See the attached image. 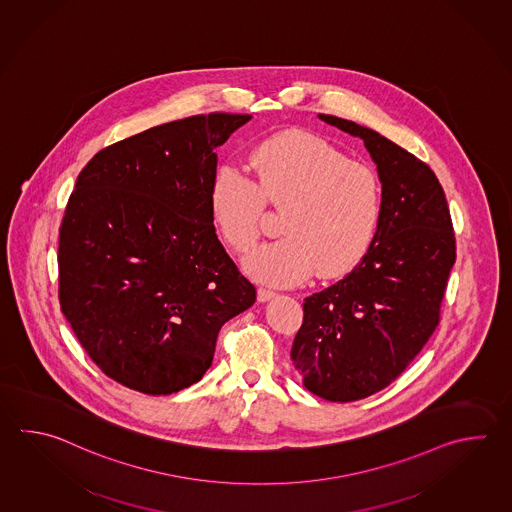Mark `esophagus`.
<instances>
[{
	"label": "esophagus",
	"mask_w": 512,
	"mask_h": 512,
	"mask_svg": "<svg viewBox=\"0 0 512 512\" xmlns=\"http://www.w3.org/2000/svg\"><path fill=\"white\" fill-rule=\"evenodd\" d=\"M273 297H275V292L268 290V288H259V290H257V301H259V303H266V301H270Z\"/></svg>",
	"instance_id": "34e87169"
}]
</instances>
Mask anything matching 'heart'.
Segmentation results:
<instances>
[{"mask_svg":"<svg viewBox=\"0 0 512 512\" xmlns=\"http://www.w3.org/2000/svg\"><path fill=\"white\" fill-rule=\"evenodd\" d=\"M246 175L220 164L209 182V211L233 250L250 248L261 233L266 202L282 209V237L244 257L257 281L275 286L350 272L374 239L383 209L376 171L354 162L321 136L288 131L251 151Z\"/></svg>","mask_w":512,"mask_h":512,"instance_id":"heart-1","label":"heart"}]
</instances>
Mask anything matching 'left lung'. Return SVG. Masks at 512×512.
Returning a JSON list of instances; mask_svg holds the SVG:
<instances>
[{
    "instance_id": "8db88e82",
    "label": "left lung",
    "mask_w": 512,
    "mask_h": 512,
    "mask_svg": "<svg viewBox=\"0 0 512 512\" xmlns=\"http://www.w3.org/2000/svg\"><path fill=\"white\" fill-rule=\"evenodd\" d=\"M319 118L365 142L383 189L370 248L345 279L304 299L290 354L312 394L348 403L390 385L427 345L456 239L445 191L425 162L374 129Z\"/></svg>"
}]
</instances>
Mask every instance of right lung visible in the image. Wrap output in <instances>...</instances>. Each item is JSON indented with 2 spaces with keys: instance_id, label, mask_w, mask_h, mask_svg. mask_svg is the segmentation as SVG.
<instances>
[{
  "instance_id": "right-lung-1",
  "label": "right lung",
  "mask_w": 512,
  "mask_h": 512,
  "mask_svg": "<svg viewBox=\"0 0 512 512\" xmlns=\"http://www.w3.org/2000/svg\"><path fill=\"white\" fill-rule=\"evenodd\" d=\"M251 115L209 113L151 127L80 171L58 242V297L105 376L167 396L206 374L222 324L255 286L215 233V149Z\"/></svg>"
}]
</instances>
